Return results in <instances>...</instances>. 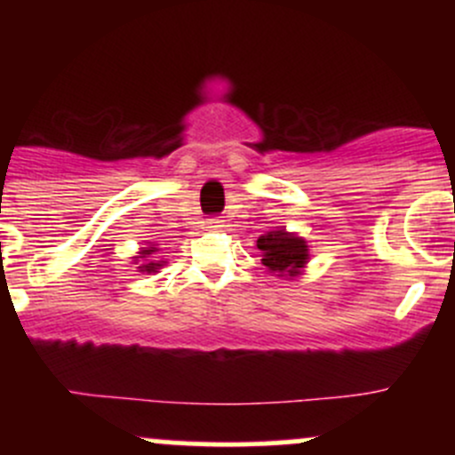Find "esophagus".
I'll return each mask as SVG.
<instances>
[{"mask_svg": "<svg viewBox=\"0 0 455 455\" xmlns=\"http://www.w3.org/2000/svg\"><path fill=\"white\" fill-rule=\"evenodd\" d=\"M206 224H209V228H220V227H222V220H220V218H211Z\"/></svg>", "mask_w": 455, "mask_h": 455, "instance_id": "obj_1", "label": "esophagus"}]
</instances>
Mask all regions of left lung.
Wrapping results in <instances>:
<instances>
[{"label": "left lung", "instance_id": "left-lung-1", "mask_svg": "<svg viewBox=\"0 0 455 455\" xmlns=\"http://www.w3.org/2000/svg\"><path fill=\"white\" fill-rule=\"evenodd\" d=\"M257 249L261 251V264L277 277H299L310 261L308 242L282 227L257 237Z\"/></svg>", "mask_w": 455, "mask_h": 455}]
</instances>
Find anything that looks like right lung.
<instances>
[{"label":"right lung","mask_w":455,"mask_h":455,"mask_svg":"<svg viewBox=\"0 0 455 455\" xmlns=\"http://www.w3.org/2000/svg\"><path fill=\"white\" fill-rule=\"evenodd\" d=\"M158 244H147V246H142V249L139 251V255H134L132 257V259H134V264H139L136 266V268L140 270V273H158V268H163L164 266V261L160 259V261H154V259H149V257H154L156 253H158Z\"/></svg>","instance_id":"1"}]
</instances>
